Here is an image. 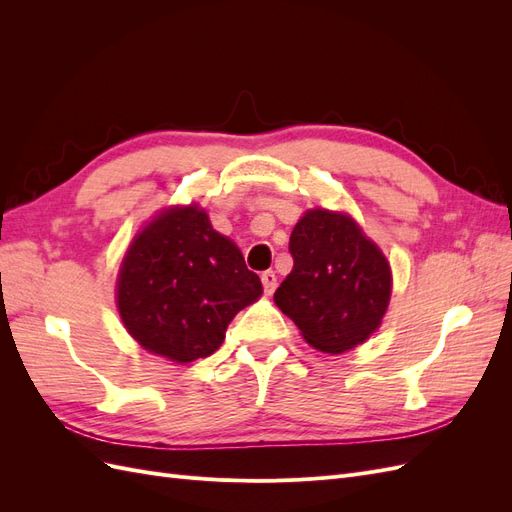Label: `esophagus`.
Returning <instances> with one entry per match:
<instances>
[{
  "mask_svg": "<svg viewBox=\"0 0 512 512\" xmlns=\"http://www.w3.org/2000/svg\"><path fill=\"white\" fill-rule=\"evenodd\" d=\"M260 280H262V288H265V292L267 294H273L275 292V286H277V277H275V273L273 271H265L260 275Z\"/></svg>",
  "mask_w": 512,
  "mask_h": 512,
  "instance_id": "1",
  "label": "esophagus"
}]
</instances>
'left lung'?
I'll use <instances>...</instances> for the list:
<instances>
[{
    "mask_svg": "<svg viewBox=\"0 0 512 512\" xmlns=\"http://www.w3.org/2000/svg\"><path fill=\"white\" fill-rule=\"evenodd\" d=\"M288 250L294 267L275 290V305L320 352L342 354L363 344L391 301V267L380 247L348 213L309 209Z\"/></svg>",
    "mask_w": 512,
    "mask_h": 512,
    "instance_id": "8db88e82",
    "label": "left lung"
}]
</instances>
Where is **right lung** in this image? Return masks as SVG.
<instances>
[{
    "instance_id": "add662e5",
    "label": "right lung",
    "mask_w": 512,
    "mask_h": 512,
    "mask_svg": "<svg viewBox=\"0 0 512 512\" xmlns=\"http://www.w3.org/2000/svg\"><path fill=\"white\" fill-rule=\"evenodd\" d=\"M260 294V277L198 205L160 211L130 243L117 277L123 327L175 363L218 350L230 320Z\"/></svg>"
}]
</instances>
